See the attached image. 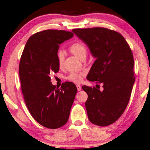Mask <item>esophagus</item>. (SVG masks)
<instances>
[{"mask_svg":"<svg viewBox=\"0 0 150 150\" xmlns=\"http://www.w3.org/2000/svg\"><path fill=\"white\" fill-rule=\"evenodd\" d=\"M76 86H77V88L78 90V91H80L81 90V85H79V84H77V85H76Z\"/></svg>","mask_w":150,"mask_h":150,"instance_id":"34e87169","label":"esophagus"}]
</instances>
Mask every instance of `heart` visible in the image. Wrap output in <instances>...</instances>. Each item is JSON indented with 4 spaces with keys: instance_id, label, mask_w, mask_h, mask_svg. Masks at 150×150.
I'll return each mask as SVG.
<instances>
[{
    "instance_id": "1",
    "label": "heart",
    "mask_w": 150,
    "mask_h": 150,
    "mask_svg": "<svg viewBox=\"0 0 150 150\" xmlns=\"http://www.w3.org/2000/svg\"><path fill=\"white\" fill-rule=\"evenodd\" d=\"M69 51L73 55L80 59H85L86 54H87V47L86 45L82 41H75L69 47ZM57 59H58V65L59 67H62L64 64V54L62 52H59L57 54ZM84 76V73L83 72H71L67 77V79L71 82L75 83H79L83 80V77Z\"/></svg>"
}]
</instances>
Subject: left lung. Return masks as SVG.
Returning a JSON list of instances; mask_svg holds the SVG:
<instances>
[{"instance_id": "8db88e82", "label": "left lung", "mask_w": 150, "mask_h": 150, "mask_svg": "<svg viewBox=\"0 0 150 150\" xmlns=\"http://www.w3.org/2000/svg\"><path fill=\"white\" fill-rule=\"evenodd\" d=\"M73 32L88 46L96 60L87 79L102 83L84 85L88 94L85 102L89 121L105 127L120 117L129 103L135 79L131 49L118 32L103 28L74 29Z\"/></svg>"}]
</instances>
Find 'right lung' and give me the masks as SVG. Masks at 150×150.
Here are the masks:
<instances>
[{
    "label": "right lung",
    "instance_id": "obj_1",
    "mask_svg": "<svg viewBox=\"0 0 150 150\" xmlns=\"http://www.w3.org/2000/svg\"><path fill=\"white\" fill-rule=\"evenodd\" d=\"M73 37L64 30L38 32L27 41L21 56L19 73L26 106L35 120L48 129L66 124L77 92L73 83H64L58 88L50 81L52 73L59 71V45Z\"/></svg>",
    "mask_w": 150,
    "mask_h": 150
}]
</instances>
